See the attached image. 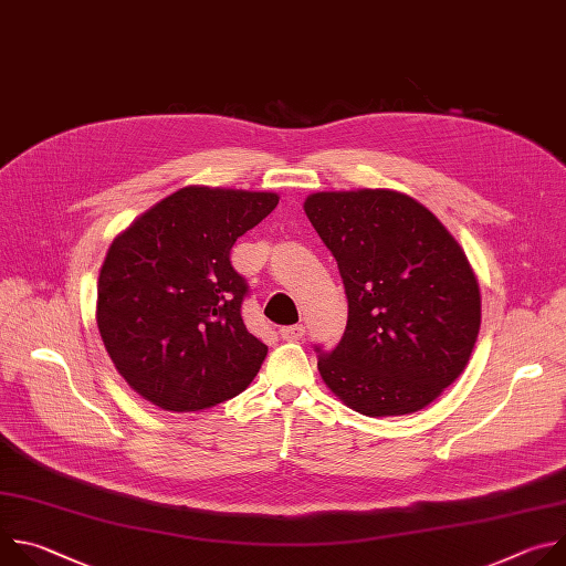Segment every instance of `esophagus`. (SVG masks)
Segmentation results:
<instances>
[{"instance_id":"obj_1","label":"esophagus","mask_w":566,"mask_h":566,"mask_svg":"<svg viewBox=\"0 0 566 566\" xmlns=\"http://www.w3.org/2000/svg\"><path fill=\"white\" fill-rule=\"evenodd\" d=\"M280 336L289 343H297L304 336V327L302 325H291V327H282Z\"/></svg>"}]
</instances>
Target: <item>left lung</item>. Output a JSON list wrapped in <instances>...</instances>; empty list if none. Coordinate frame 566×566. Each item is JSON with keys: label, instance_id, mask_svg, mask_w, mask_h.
Instances as JSON below:
<instances>
[{"label": "left lung", "instance_id": "left-lung-1", "mask_svg": "<svg viewBox=\"0 0 566 566\" xmlns=\"http://www.w3.org/2000/svg\"><path fill=\"white\" fill-rule=\"evenodd\" d=\"M304 212L338 262L347 327L317 369L365 417L423 410L465 369L481 325L476 275L448 228L396 190L315 192Z\"/></svg>", "mask_w": 566, "mask_h": 566}]
</instances>
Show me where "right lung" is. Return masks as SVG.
<instances>
[{"mask_svg":"<svg viewBox=\"0 0 566 566\" xmlns=\"http://www.w3.org/2000/svg\"><path fill=\"white\" fill-rule=\"evenodd\" d=\"M280 197L188 186L143 212L107 251L96 319L118 374L168 412L214 408L258 376L269 347L241 319L237 237Z\"/></svg>","mask_w":566,"mask_h":566,"instance_id":"add662e5","label":"right lung"}]
</instances>
